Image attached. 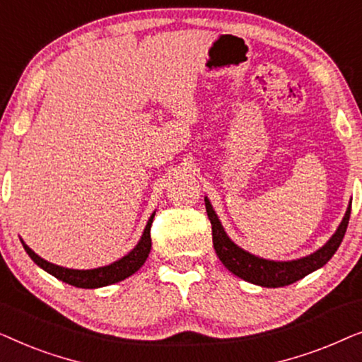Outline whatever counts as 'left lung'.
<instances>
[{"label":"left lung","mask_w":362,"mask_h":362,"mask_svg":"<svg viewBox=\"0 0 362 362\" xmlns=\"http://www.w3.org/2000/svg\"><path fill=\"white\" fill-rule=\"evenodd\" d=\"M204 202L207 217H209L212 226V244H214V250L219 260L239 279L249 281V284L265 286V288H279V286L291 285L311 274V272L321 269L325 264H328V260L334 255V252L338 250L341 242H343L351 216L349 201V206L338 229L329 237V240L313 254L295 260H269L264 259V257L250 254V252L237 245L235 242H232L207 196L204 197Z\"/></svg>","instance_id":"obj_1"}]
</instances>
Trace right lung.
<instances>
[{"mask_svg": "<svg viewBox=\"0 0 362 362\" xmlns=\"http://www.w3.org/2000/svg\"><path fill=\"white\" fill-rule=\"evenodd\" d=\"M153 217L155 212L150 216V219L146 222L145 230H143L141 239L138 240V244L128 252L127 255H123L122 259H118L112 264L97 267V269H88V270H77V269H67V267H61L51 262L44 260L42 257H39L36 252L29 249L21 239V244L26 250V254L34 260V264L41 267L42 270H46L47 274L56 276L57 280L66 281V284L77 286V288H100V286H107L117 281H122L128 279V276L135 274L136 270H140V267L145 264L148 259V254L151 250V235L150 229L153 224Z\"/></svg>", "mask_w": 362, "mask_h": 362, "instance_id": "1", "label": "right lung"}]
</instances>
